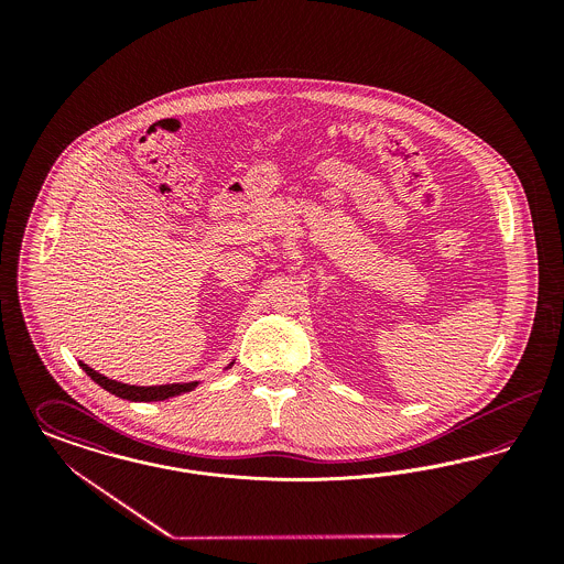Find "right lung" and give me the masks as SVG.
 <instances>
[{
	"instance_id": "obj_1",
	"label": "right lung",
	"mask_w": 564,
	"mask_h": 564,
	"mask_svg": "<svg viewBox=\"0 0 564 564\" xmlns=\"http://www.w3.org/2000/svg\"><path fill=\"white\" fill-rule=\"evenodd\" d=\"M82 370L90 376L99 387H104L109 393H113L116 398L122 400H131V402H161V400H169L182 393H188L192 389L198 387V380L194 382H171V384H154V387H137V384H127V382H118L111 380L108 376L99 375L97 370L88 368L86 364H82ZM232 366V364H230Z\"/></svg>"
}]
</instances>
